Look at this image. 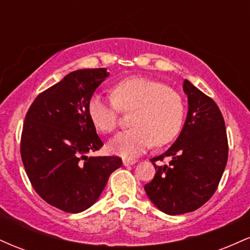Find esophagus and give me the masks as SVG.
Instances as JSON below:
<instances>
[{"mask_svg":"<svg viewBox=\"0 0 250 250\" xmlns=\"http://www.w3.org/2000/svg\"><path fill=\"white\" fill-rule=\"evenodd\" d=\"M122 162L125 166H130V165H134V163L136 162V160L135 159H123Z\"/></svg>","mask_w":250,"mask_h":250,"instance_id":"34e87169","label":"esophagus"}]
</instances>
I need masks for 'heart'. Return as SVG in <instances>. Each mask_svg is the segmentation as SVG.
Here are the masks:
<instances>
[{"mask_svg":"<svg viewBox=\"0 0 250 250\" xmlns=\"http://www.w3.org/2000/svg\"><path fill=\"white\" fill-rule=\"evenodd\" d=\"M135 110L133 128L117 134L109 149L121 156H135L151 146L173 141L182 128L185 105L181 96L165 83L129 77L113 89V99L94 94L88 102V114L94 125L111 133L119 125V111Z\"/></svg>","mask_w":250,"mask_h":250,"instance_id":"1","label":"heart"}]
</instances>
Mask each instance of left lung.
<instances>
[{"label": "left lung", "mask_w": 250, "mask_h": 250, "mask_svg": "<svg viewBox=\"0 0 250 250\" xmlns=\"http://www.w3.org/2000/svg\"><path fill=\"white\" fill-rule=\"evenodd\" d=\"M183 90L188 96L185 125L174 145L150 160L156 174L145 186L149 200L168 215L205 205L216 191L228 160L225 120L217 104L188 80Z\"/></svg>", "instance_id": "1"}]
</instances>
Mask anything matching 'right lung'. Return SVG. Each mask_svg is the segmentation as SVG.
Returning <instances> with one entry per match:
<instances>
[{
	"label": "right lung",
	"instance_id": "1",
	"mask_svg": "<svg viewBox=\"0 0 250 250\" xmlns=\"http://www.w3.org/2000/svg\"><path fill=\"white\" fill-rule=\"evenodd\" d=\"M109 76L105 68L71 71L39 94L21 135V157L35 191L65 213L96 202L109 176L122 166L119 156H90L103 142L88 114L94 91Z\"/></svg>",
	"mask_w": 250,
	"mask_h": 250
}]
</instances>
